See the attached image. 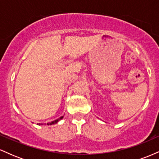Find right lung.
I'll use <instances>...</instances> for the list:
<instances>
[{
  "label": "right lung",
  "instance_id": "add662e5",
  "mask_svg": "<svg viewBox=\"0 0 159 159\" xmlns=\"http://www.w3.org/2000/svg\"><path fill=\"white\" fill-rule=\"evenodd\" d=\"M63 116H61V117H60L59 119H57V120H54V121H52V123H47V125H53V124H55V123H57V122L59 121V120H61V119H63ZM39 125H40V123L39 124Z\"/></svg>",
  "mask_w": 159,
  "mask_h": 159
}]
</instances>
